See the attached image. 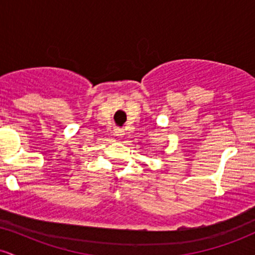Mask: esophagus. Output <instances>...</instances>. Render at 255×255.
<instances>
[{
	"mask_svg": "<svg viewBox=\"0 0 255 255\" xmlns=\"http://www.w3.org/2000/svg\"><path fill=\"white\" fill-rule=\"evenodd\" d=\"M115 135L119 136V137H122L125 135V129H122V128H116L115 129Z\"/></svg>",
	"mask_w": 255,
	"mask_h": 255,
	"instance_id": "esophagus-1",
	"label": "esophagus"
}]
</instances>
